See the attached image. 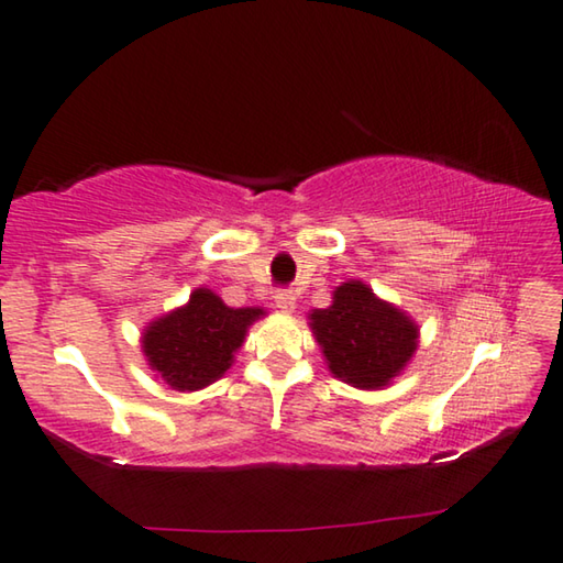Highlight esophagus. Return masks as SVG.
I'll return each mask as SVG.
<instances>
[{"instance_id":"1","label":"esophagus","mask_w":563,"mask_h":563,"mask_svg":"<svg viewBox=\"0 0 563 563\" xmlns=\"http://www.w3.org/2000/svg\"><path fill=\"white\" fill-rule=\"evenodd\" d=\"M274 301H276V309H282L284 314H291L294 311V307H297V297H294L291 291H276V297H274Z\"/></svg>"}]
</instances>
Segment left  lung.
Segmentation results:
<instances>
[{
	"mask_svg": "<svg viewBox=\"0 0 563 563\" xmlns=\"http://www.w3.org/2000/svg\"><path fill=\"white\" fill-rule=\"evenodd\" d=\"M309 329L339 382L364 391L389 386L419 346V324L368 284L342 282L327 309L309 314Z\"/></svg>",
	"mask_w": 563,
	"mask_h": 563,
	"instance_id": "8db88e82",
	"label": "left lung"
}]
</instances>
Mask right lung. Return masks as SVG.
<instances>
[{
    "label": "right lung",
    "instance_id": "right-lung-1",
    "mask_svg": "<svg viewBox=\"0 0 563 563\" xmlns=\"http://www.w3.org/2000/svg\"><path fill=\"white\" fill-rule=\"evenodd\" d=\"M262 317V307H227L219 294L197 287L187 303L144 327L142 354L172 389L199 391L232 368L249 327Z\"/></svg>",
    "mask_w": 563,
    "mask_h": 563
}]
</instances>
